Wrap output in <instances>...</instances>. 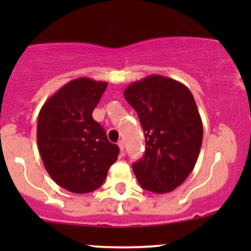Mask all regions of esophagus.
Wrapping results in <instances>:
<instances>
[{
  "instance_id": "1",
  "label": "esophagus",
  "mask_w": 251,
  "mask_h": 251,
  "mask_svg": "<svg viewBox=\"0 0 251 251\" xmlns=\"http://www.w3.org/2000/svg\"><path fill=\"white\" fill-rule=\"evenodd\" d=\"M118 146H119L120 151L124 152V149H125V145H124V142H123V140H120V142L118 143Z\"/></svg>"
}]
</instances>
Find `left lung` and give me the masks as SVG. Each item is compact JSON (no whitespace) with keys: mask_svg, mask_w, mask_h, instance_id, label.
<instances>
[{"mask_svg":"<svg viewBox=\"0 0 251 251\" xmlns=\"http://www.w3.org/2000/svg\"><path fill=\"white\" fill-rule=\"evenodd\" d=\"M124 97L145 134V154L132 165L138 183L154 194L174 191L194 170L203 140L194 96L179 81L153 74L131 83Z\"/></svg>","mask_w":251,"mask_h":251,"instance_id":"1","label":"left lung"}]
</instances>
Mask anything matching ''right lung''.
<instances>
[{
	"label": "right lung",
	"mask_w": 251,
	"mask_h": 251,
	"mask_svg": "<svg viewBox=\"0 0 251 251\" xmlns=\"http://www.w3.org/2000/svg\"><path fill=\"white\" fill-rule=\"evenodd\" d=\"M107 82L77 77L53 94L37 118V146L57 185L87 194L102 185L119 148L92 117Z\"/></svg>",
	"instance_id": "add662e5"
}]
</instances>
